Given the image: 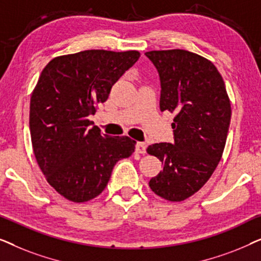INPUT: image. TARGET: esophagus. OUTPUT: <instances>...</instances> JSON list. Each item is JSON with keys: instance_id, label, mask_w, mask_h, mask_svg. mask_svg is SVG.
I'll return each instance as SVG.
<instances>
[{"instance_id": "obj_1", "label": "esophagus", "mask_w": 261, "mask_h": 261, "mask_svg": "<svg viewBox=\"0 0 261 261\" xmlns=\"http://www.w3.org/2000/svg\"><path fill=\"white\" fill-rule=\"evenodd\" d=\"M146 148H147V145L145 142H137V145H135V152L140 153V154H145Z\"/></svg>"}]
</instances>
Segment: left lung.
Instances as JSON below:
<instances>
[{
	"label": "left lung",
	"instance_id": "left-lung-1",
	"mask_svg": "<svg viewBox=\"0 0 261 261\" xmlns=\"http://www.w3.org/2000/svg\"><path fill=\"white\" fill-rule=\"evenodd\" d=\"M159 72L160 110L174 113V142L147 147L163 171L149 180L155 195L184 201L204 185L222 158L230 123V101L216 66L185 49L145 53Z\"/></svg>",
	"mask_w": 261,
	"mask_h": 261
}]
</instances>
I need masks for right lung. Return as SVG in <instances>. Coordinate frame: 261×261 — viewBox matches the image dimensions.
I'll return each mask as SVG.
<instances>
[{
	"label": "right lung",
	"mask_w": 261,
	"mask_h": 261,
	"mask_svg": "<svg viewBox=\"0 0 261 261\" xmlns=\"http://www.w3.org/2000/svg\"><path fill=\"white\" fill-rule=\"evenodd\" d=\"M139 57L88 49L56 57L39 77L30 107L33 152L48 184L71 202L97 197L115 164L134 152V140L102 135L88 117Z\"/></svg>",
	"instance_id": "right-lung-1"
}]
</instances>
